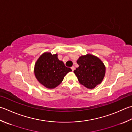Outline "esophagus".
<instances>
[{
  "instance_id": "1",
  "label": "esophagus",
  "mask_w": 132,
  "mask_h": 132,
  "mask_svg": "<svg viewBox=\"0 0 132 132\" xmlns=\"http://www.w3.org/2000/svg\"><path fill=\"white\" fill-rule=\"evenodd\" d=\"M71 70H72V71H74V70H75V68H74V66H72L71 68Z\"/></svg>"
}]
</instances>
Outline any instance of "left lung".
Here are the masks:
<instances>
[{
  "instance_id": "8db88e82",
  "label": "left lung",
  "mask_w": 132,
  "mask_h": 132,
  "mask_svg": "<svg viewBox=\"0 0 132 132\" xmlns=\"http://www.w3.org/2000/svg\"><path fill=\"white\" fill-rule=\"evenodd\" d=\"M77 63L79 67L74 71L78 81L89 89H94L104 79L106 68L97 56L90 54L79 56Z\"/></svg>"
}]
</instances>
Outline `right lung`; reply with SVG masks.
Here are the masks:
<instances>
[{
	"instance_id": "add662e5",
	"label": "right lung",
	"mask_w": 132,
	"mask_h": 132,
	"mask_svg": "<svg viewBox=\"0 0 132 132\" xmlns=\"http://www.w3.org/2000/svg\"><path fill=\"white\" fill-rule=\"evenodd\" d=\"M71 69L67 68L63 61L59 60L58 54L50 52L43 53L35 63L34 74L36 78L43 86L47 89L58 86L64 77Z\"/></svg>"
}]
</instances>
